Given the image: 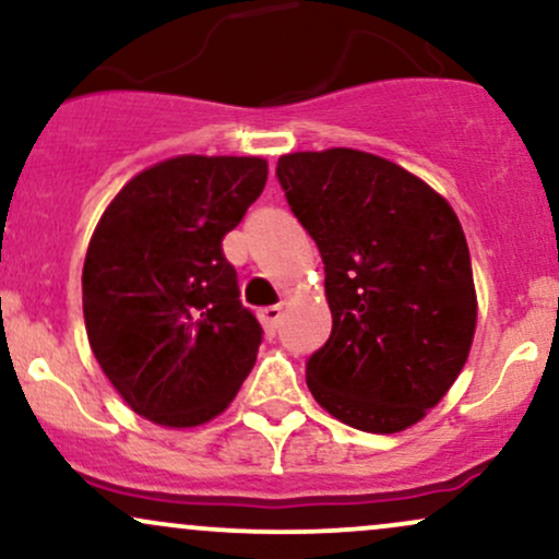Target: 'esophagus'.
I'll use <instances>...</instances> for the list:
<instances>
[{
  "label": "esophagus",
  "mask_w": 559,
  "mask_h": 559,
  "mask_svg": "<svg viewBox=\"0 0 559 559\" xmlns=\"http://www.w3.org/2000/svg\"><path fill=\"white\" fill-rule=\"evenodd\" d=\"M281 318H284V310H281L278 305L260 310V320H262V325H265L267 336H275V331L281 329Z\"/></svg>",
  "instance_id": "esophagus-1"
}]
</instances>
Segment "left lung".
Returning a JSON list of instances; mask_svg holds the SVG:
<instances>
[{
    "mask_svg": "<svg viewBox=\"0 0 559 559\" xmlns=\"http://www.w3.org/2000/svg\"><path fill=\"white\" fill-rule=\"evenodd\" d=\"M281 189L318 243L333 329L307 386L346 426L396 433L447 394L476 331L471 252L447 199L357 150L278 159Z\"/></svg>",
    "mask_w": 559,
    "mask_h": 559,
    "instance_id": "8db88e82",
    "label": "left lung"
}]
</instances>
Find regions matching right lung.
<instances>
[{"instance_id":"right-lung-1","label":"right lung","mask_w":559,"mask_h":559,"mask_svg":"<svg viewBox=\"0 0 559 559\" xmlns=\"http://www.w3.org/2000/svg\"><path fill=\"white\" fill-rule=\"evenodd\" d=\"M265 181L260 157H173L131 178L102 215L83 262V318L133 413L199 426L254 368L262 325L241 305L223 236Z\"/></svg>"}]
</instances>
